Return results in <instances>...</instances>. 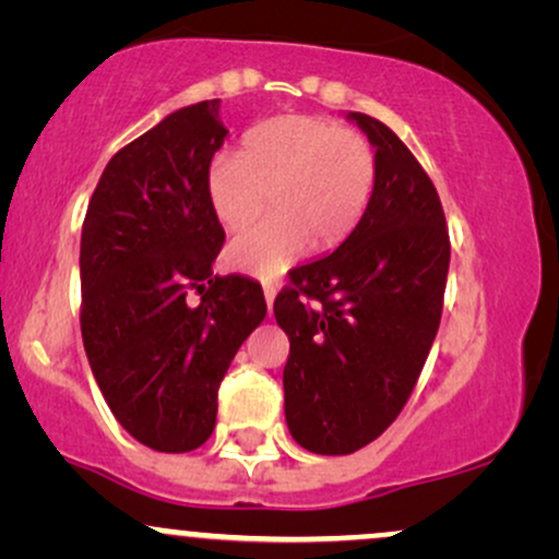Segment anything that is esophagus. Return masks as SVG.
<instances>
[{
    "instance_id": "esophagus-1",
    "label": "esophagus",
    "mask_w": 559,
    "mask_h": 559,
    "mask_svg": "<svg viewBox=\"0 0 559 559\" xmlns=\"http://www.w3.org/2000/svg\"><path fill=\"white\" fill-rule=\"evenodd\" d=\"M262 292H265V301H267V307H271V310H273V301H275V294H278V288L267 284L265 288H262Z\"/></svg>"
}]
</instances>
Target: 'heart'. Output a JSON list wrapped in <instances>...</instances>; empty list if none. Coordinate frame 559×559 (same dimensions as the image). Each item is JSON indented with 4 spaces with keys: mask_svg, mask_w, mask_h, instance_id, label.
Instances as JSON below:
<instances>
[{
    "mask_svg": "<svg viewBox=\"0 0 559 559\" xmlns=\"http://www.w3.org/2000/svg\"><path fill=\"white\" fill-rule=\"evenodd\" d=\"M376 183V152L362 133L323 118L286 115L243 136L239 155H215L204 194L226 228L273 213L228 243L236 271L275 278L307 247L325 252L355 230Z\"/></svg>",
    "mask_w": 559,
    "mask_h": 559,
    "instance_id": "b5f03b06",
    "label": "heart"
}]
</instances>
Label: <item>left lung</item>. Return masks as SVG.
<instances>
[{"label":"left lung","instance_id":"obj_1","mask_svg":"<svg viewBox=\"0 0 559 559\" xmlns=\"http://www.w3.org/2000/svg\"><path fill=\"white\" fill-rule=\"evenodd\" d=\"M376 150L368 207L325 258L292 271L273 312L286 331L288 433L316 454L378 439L413 394L439 331L449 273L444 210L431 178L381 120L344 112Z\"/></svg>","mask_w":559,"mask_h":559}]
</instances>
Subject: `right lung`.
<instances>
[{
	"mask_svg": "<svg viewBox=\"0 0 559 559\" xmlns=\"http://www.w3.org/2000/svg\"><path fill=\"white\" fill-rule=\"evenodd\" d=\"M226 136L221 99L165 115L107 163L83 221V349L115 418L155 452L210 439L217 386L267 316L258 281L213 275L226 234L204 173Z\"/></svg>",
	"mask_w": 559,
	"mask_h": 559,
	"instance_id": "1",
	"label": "right lung"
}]
</instances>
